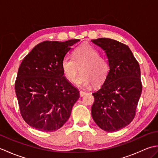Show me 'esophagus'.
<instances>
[{"mask_svg": "<svg viewBox=\"0 0 158 158\" xmlns=\"http://www.w3.org/2000/svg\"><path fill=\"white\" fill-rule=\"evenodd\" d=\"M79 94H80V96L83 97V96H85L86 94V92H84V91H80L79 92Z\"/></svg>", "mask_w": 158, "mask_h": 158, "instance_id": "1", "label": "esophagus"}]
</instances>
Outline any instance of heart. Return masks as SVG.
<instances>
[{
    "instance_id": "heart-1",
    "label": "heart",
    "mask_w": 158,
    "mask_h": 158,
    "mask_svg": "<svg viewBox=\"0 0 158 158\" xmlns=\"http://www.w3.org/2000/svg\"><path fill=\"white\" fill-rule=\"evenodd\" d=\"M73 56L74 58L65 56L61 62L63 75L69 82L75 81L79 69L81 75L76 81L78 86L87 87L91 83L94 86H99L105 82L109 73V65L96 49L83 44L75 49Z\"/></svg>"
}]
</instances>
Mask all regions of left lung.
Masks as SVG:
<instances>
[{
    "mask_svg": "<svg viewBox=\"0 0 158 158\" xmlns=\"http://www.w3.org/2000/svg\"><path fill=\"white\" fill-rule=\"evenodd\" d=\"M92 42L105 52L109 73L101 88L92 94V116L102 130L115 132L135 118L142 92L139 62L128 46L115 40L99 38Z\"/></svg>",
    "mask_w": 158,
    "mask_h": 158,
    "instance_id": "obj_1",
    "label": "left lung"
}]
</instances>
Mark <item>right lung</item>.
<instances>
[{
    "instance_id": "right-lung-1",
    "label": "right lung",
    "mask_w": 158,
    "mask_h": 158,
    "mask_svg": "<svg viewBox=\"0 0 158 158\" xmlns=\"http://www.w3.org/2000/svg\"><path fill=\"white\" fill-rule=\"evenodd\" d=\"M78 41H43L22 60L15 89L20 113L33 128L53 132L70 117L79 92L64 76L61 62Z\"/></svg>"
}]
</instances>
